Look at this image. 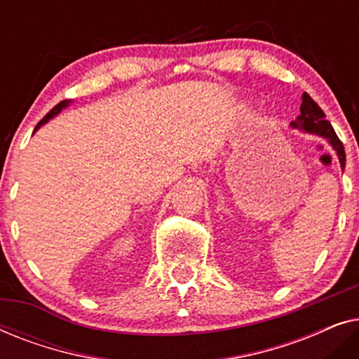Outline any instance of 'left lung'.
<instances>
[{
    "mask_svg": "<svg viewBox=\"0 0 359 359\" xmlns=\"http://www.w3.org/2000/svg\"><path fill=\"white\" fill-rule=\"evenodd\" d=\"M291 126L327 139L328 142H330V145L333 147V149H335L338 160H340L341 168H345V163H346L345 147H343L341 140L338 139V135L335 134V130H333L330 122L327 121V117H325V114H323V111L320 109V106H318L317 102L307 95V93H304L302 95L301 116H299L297 121H294Z\"/></svg>",
    "mask_w": 359,
    "mask_h": 359,
    "instance_id": "1",
    "label": "left lung"
}]
</instances>
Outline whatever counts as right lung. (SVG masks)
Returning <instances> with one entry per match:
<instances>
[{
  "label": "right lung",
  "mask_w": 359,
  "mask_h": 359,
  "mask_svg": "<svg viewBox=\"0 0 359 359\" xmlns=\"http://www.w3.org/2000/svg\"><path fill=\"white\" fill-rule=\"evenodd\" d=\"M68 104V101H62V102H58V104L55 106V107H53V109L52 111H48L47 112V114H46V117H43V119L41 121V122H39V124L36 126V129H34V132H36L37 129H39V127H41L42 124H46V122L48 121V119H52V117L53 116H55V114H58V112H60L62 111V107H65Z\"/></svg>",
  "instance_id": "1"
}]
</instances>
